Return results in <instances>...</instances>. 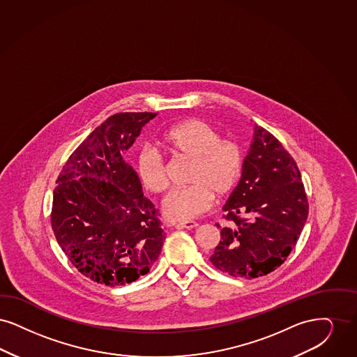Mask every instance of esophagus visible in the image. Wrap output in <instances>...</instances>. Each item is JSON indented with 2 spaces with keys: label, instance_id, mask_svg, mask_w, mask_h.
<instances>
[{
  "label": "esophagus",
  "instance_id": "esophagus-1",
  "mask_svg": "<svg viewBox=\"0 0 357 357\" xmlns=\"http://www.w3.org/2000/svg\"><path fill=\"white\" fill-rule=\"evenodd\" d=\"M197 227H199V224L196 221H181L177 224V228H185V229H193Z\"/></svg>",
  "mask_w": 357,
  "mask_h": 357
}]
</instances>
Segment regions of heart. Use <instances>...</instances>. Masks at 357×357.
<instances>
[{
  "label": "heart",
  "mask_w": 357,
  "mask_h": 357,
  "mask_svg": "<svg viewBox=\"0 0 357 357\" xmlns=\"http://www.w3.org/2000/svg\"><path fill=\"white\" fill-rule=\"evenodd\" d=\"M162 146L176 155L192 160L188 181L190 185L173 189L162 200L164 216L173 221L196 218L209 209L213 197H224L237 184L244 153L234 139H221L212 125L189 119L173 125L162 136ZM139 183L145 189L160 193L168 186L167 165L162 155L144 146L136 158Z\"/></svg>",
  "instance_id": "obj_1"
}]
</instances>
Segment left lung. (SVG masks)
Masks as SVG:
<instances>
[{
    "mask_svg": "<svg viewBox=\"0 0 357 357\" xmlns=\"http://www.w3.org/2000/svg\"><path fill=\"white\" fill-rule=\"evenodd\" d=\"M232 227L221 229L211 261L233 278L265 276L287 260L308 218V199L295 160L255 125L241 178L222 206Z\"/></svg>",
    "mask_w": 357,
    "mask_h": 357,
    "instance_id": "1",
    "label": "left lung"
}]
</instances>
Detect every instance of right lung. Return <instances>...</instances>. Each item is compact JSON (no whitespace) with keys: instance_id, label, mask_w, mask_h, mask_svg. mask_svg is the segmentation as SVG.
<instances>
[{"instance_id":"right-lung-1","label":"right lung","mask_w":357,"mask_h":357,"mask_svg":"<svg viewBox=\"0 0 357 357\" xmlns=\"http://www.w3.org/2000/svg\"><path fill=\"white\" fill-rule=\"evenodd\" d=\"M157 113H116L70 155L53 192L52 229L81 275L108 287L146 275L165 238L125 152Z\"/></svg>"}]
</instances>
